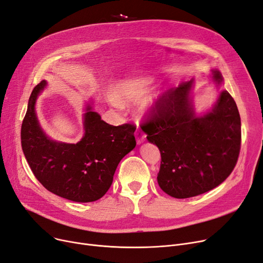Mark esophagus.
I'll return each mask as SVG.
<instances>
[{"instance_id": "obj_1", "label": "esophagus", "mask_w": 263, "mask_h": 263, "mask_svg": "<svg viewBox=\"0 0 263 263\" xmlns=\"http://www.w3.org/2000/svg\"><path fill=\"white\" fill-rule=\"evenodd\" d=\"M135 138H136V143H138V144L140 145V144H142V143H144V142H145L146 135H145L142 131L138 130V131L135 132Z\"/></svg>"}]
</instances>
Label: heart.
Here are the masks:
<instances>
[{
    "instance_id": "b5f03b06",
    "label": "heart",
    "mask_w": 263,
    "mask_h": 263,
    "mask_svg": "<svg viewBox=\"0 0 263 263\" xmlns=\"http://www.w3.org/2000/svg\"><path fill=\"white\" fill-rule=\"evenodd\" d=\"M153 84V79L147 76H138L128 79H123L117 84L115 88V96H110V103L121 109L123 108L122 102H128V103H139L143 101L147 96L148 91L151 89ZM162 89H156L147 97L144 108L151 109L158 101V99L162 95Z\"/></svg>"
}]
</instances>
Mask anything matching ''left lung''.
<instances>
[{"mask_svg":"<svg viewBox=\"0 0 263 263\" xmlns=\"http://www.w3.org/2000/svg\"><path fill=\"white\" fill-rule=\"evenodd\" d=\"M208 77L218 91L210 109L197 112L196 79L192 78L160 98L152 119L143 125L147 141L161 153L158 184L176 199L196 197L220 185L238 158L241 118L237 106L221 88L223 77L218 70H212Z\"/></svg>","mask_w":263,"mask_h":263,"instance_id":"obj_1","label":"left lung"}]
</instances>
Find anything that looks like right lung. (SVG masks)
Listing matches in <instances>:
<instances>
[{
	"label": "right lung",
	"instance_id": "1",
	"mask_svg": "<svg viewBox=\"0 0 263 263\" xmlns=\"http://www.w3.org/2000/svg\"><path fill=\"white\" fill-rule=\"evenodd\" d=\"M47 82L33 89L21 127L25 157L41 184L73 202H93L109 189L120 160L136 146L132 124L114 127L101 119L90 99L84 107V134L76 144L50 139L36 112V101Z\"/></svg>",
	"mask_w": 263,
	"mask_h": 263
}]
</instances>
